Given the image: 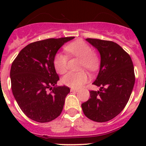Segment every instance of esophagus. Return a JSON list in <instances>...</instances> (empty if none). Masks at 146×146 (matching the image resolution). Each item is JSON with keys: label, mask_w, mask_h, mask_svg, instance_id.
Returning a JSON list of instances; mask_svg holds the SVG:
<instances>
[{"label": "esophagus", "mask_w": 146, "mask_h": 146, "mask_svg": "<svg viewBox=\"0 0 146 146\" xmlns=\"http://www.w3.org/2000/svg\"><path fill=\"white\" fill-rule=\"evenodd\" d=\"M71 91L72 92H78L79 90H77V89H74V88H71Z\"/></svg>", "instance_id": "34e87169"}]
</instances>
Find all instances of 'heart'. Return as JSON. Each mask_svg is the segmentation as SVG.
<instances>
[{"mask_svg":"<svg viewBox=\"0 0 146 146\" xmlns=\"http://www.w3.org/2000/svg\"><path fill=\"white\" fill-rule=\"evenodd\" d=\"M65 50L69 54L74 55L82 60V66L90 71L97 69L99 60L93 54L91 47L83 41H76L72 42L65 47ZM55 70L59 74H64L68 69V58L61 52L56 54L54 58ZM88 80V75L85 72H69L62 78V82L72 88H80Z\"/></svg>","mask_w":146,"mask_h":146,"instance_id":"heart-1","label":"heart"}]
</instances>
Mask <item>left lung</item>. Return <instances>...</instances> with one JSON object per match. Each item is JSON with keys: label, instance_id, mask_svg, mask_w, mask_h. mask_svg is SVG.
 <instances>
[{"label": "left lung", "instance_id": "left-lung-1", "mask_svg": "<svg viewBox=\"0 0 146 146\" xmlns=\"http://www.w3.org/2000/svg\"><path fill=\"white\" fill-rule=\"evenodd\" d=\"M86 41L98 50L100 68L90 91L89 99L81 104L85 115L96 122H106L117 116L128 102L135 82L131 58L115 42L96 38Z\"/></svg>", "mask_w": 146, "mask_h": 146}]
</instances>
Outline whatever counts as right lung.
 <instances>
[{
    "label": "right lung",
    "instance_id": "add662e5",
    "mask_svg": "<svg viewBox=\"0 0 146 146\" xmlns=\"http://www.w3.org/2000/svg\"><path fill=\"white\" fill-rule=\"evenodd\" d=\"M74 38H48L29 44L11 64L10 78L13 95L22 111L33 121L50 122L63 110L70 89L65 86H56L59 77L54 58L59 49Z\"/></svg>",
    "mask_w": 146,
    "mask_h": 146
}]
</instances>
